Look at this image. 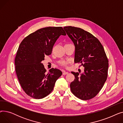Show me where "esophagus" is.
<instances>
[{
	"label": "esophagus",
	"mask_w": 123,
	"mask_h": 123,
	"mask_svg": "<svg viewBox=\"0 0 123 123\" xmlns=\"http://www.w3.org/2000/svg\"><path fill=\"white\" fill-rule=\"evenodd\" d=\"M68 74V72H66V71H63V73H62V74H63V75H66V74Z\"/></svg>",
	"instance_id": "1"
}]
</instances>
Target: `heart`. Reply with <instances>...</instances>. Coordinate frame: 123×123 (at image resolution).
I'll list each match as a JSON object with an SVG mask.
<instances>
[{"instance_id": "obj_1", "label": "heart", "mask_w": 123, "mask_h": 123, "mask_svg": "<svg viewBox=\"0 0 123 123\" xmlns=\"http://www.w3.org/2000/svg\"><path fill=\"white\" fill-rule=\"evenodd\" d=\"M67 63H68V62L65 61H62L60 62V64L63 66H66Z\"/></svg>"}]
</instances>
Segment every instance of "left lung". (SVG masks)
Wrapping results in <instances>:
<instances>
[{
    "label": "left lung",
    "mask_w": 123,
    "mask_h": 123,
    "mask_svg": "<svg viewBox=\"0 0 123 123\" xmlns=\"http://www.w3.org/2000/svg\"><path fill=\"white\" fill-rule=\"evenodd\" d=\"M63 28L75 45V63L84 67L80 74L71 72L75 79L70 84L71 91L80 99H91L98 94L107 78L109 61L104 47L97 38L80 28Z\"/></svg>",
    "instance_id": "obj_1"
}]
</instances>
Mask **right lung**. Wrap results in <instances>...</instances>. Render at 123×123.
<instances>
[{
  "label": "right lung",
  "mask_w": 123,
  "mask_h": 123,
  "mask_svg": "<svg viewBox=\"0 0 123 123\" xmlns=\"http://www.w3.org/2000/svg\"><path fill=\"white\" fill-rule=\"evenodd\" d=\"M66 35L62 27H47L38 29L20 44L15 58V71L19 83L27 95L36 99L43 98L54 88L62 72L51 68L46 72L42 60L51 54L60 35Z\"/></svg>",
  "instance_id": "1"
}]
</instances>
